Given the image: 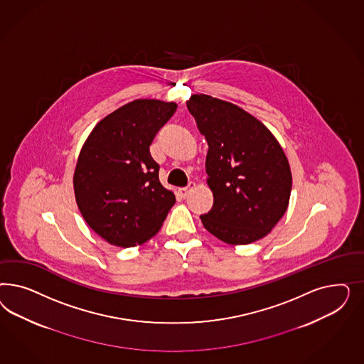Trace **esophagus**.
<instances>
[{"label":"esophagus","instance_id":"obj_1","mask_svg":"<svg viewBox=\"0 0 364 364\" xmlns=\"http://www.w3.org/2000/svg\"><path fill=\"white\" fill-rule=\"evenodd\" d=\"M195 187H196V184L191 181V183L188 184L187 187L178 188V189H177V192H178V195H180L181 198H186L188 196V193H189L192 189H195Z\"/></svg>","mask_w":364,"mask_h":364}]
</instances>
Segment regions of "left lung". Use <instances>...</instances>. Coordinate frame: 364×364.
I'll return each instance as SVG.
<instances>
[{
	"mask_svg": "<svg viewBox=\"0 0 364 364\" xmlns=\"http://www.w3.org/2000/svg\"><path fill=\"white\" fill-rule=\"evenodd\" d=\"M187 107L208 143L213 205L200 216L203 225L231 245L263 239L289 204L292 173L282 145L263 122L232 102L193 95Z\"/></svg>",
	"mask_w": 364,
	"mask_h": 364,
	"instance_id": "8db88e82",
	"label": "left lung"
}]
</instances>
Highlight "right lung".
Returning a JSON list of instances; mask_svg holds the SVG:
<instances>
[{
	"label": "right lung",
	"instance_id": "obj_1",
	"mask_svg": "<svg viewBox=\"0 0 364 364\" xmlns=\"http://www.w3.org/2000/svg\"><path fill=\"white\" fill-rule=\"evenodd\" d=\"M176 109L173 101L134 100L97 122L80 151L73 175L78 210L112 245L148 242L176 203L160 183L149 152L156 133Z\"/></svg>",
	"mask_w": 364,
	"mask_h": 364
}]
</instances>
